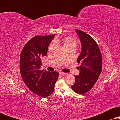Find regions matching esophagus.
I'll use <instances>...</instances> for the list:
<instances>
[{
	"mask_svg": "<svg viewBox=\"0 0 120 120\" xmlns=\"http://www.w3.org/2000/svg\"><path fill=\"white\" fill-rule=\"evenodd\" d=\"M59 73H60V75H65V74H67V73H64V72H62V71H60Z\"/></svg>",
	"mask_w": 120,
	"mask_h": 120,
	"instance_id": "obj_1",
	"label": "esophagus"
}]
</instances>
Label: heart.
<instances>
[{
    "mask_svg": "<svg viewBox=\"0 0 120 120\" xmlns=\"http://www.w3.org/2000/svg\"><path fill=\"white\" fill-rule=\"evenodd\" d=\"M62 44L65 49L67 50L70 49H75L78 44V41L76 39L72 37L67 36L62 39L57 38L53 40L49 46L48 50L49 51H52L55 50L56 45Z\"/></svg>",
    "mask_w": 120,
    "mask_h": 120,
    "instance_id": "heart-1",
    "label": "heart"
}]
</instances>
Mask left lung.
Instances as JSON below:
<instances>
[{
  "label": "left lung",
  "instance_id": "8db88e82",
  "mask_svg": "<svg viewBox=\"0 0 120 120\" xmlns=\"http://www.w3.org/2000/svg\"><path fill=\"white\" fill-rule=\"evenodd\" d=\"M81 41L82 50L77 60L80 74L74 76L75 83L71 89L83 94L93 88L101 74L102 69V56L97 43L92 37L83 31L75 29Z\"/></svg>",
  "mask_w": 120,
  "mask_h": 120
}]
</instances>
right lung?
I'll use <instances>...</instances> for the list:
<instances>
[{
    "label": "right lung",
    "mask_w": 120,
    "mask_h": 120,
    "mask_svg": "<svg viewBox=\"0 0 120 120\" xmlns=\"http://www.w3.org/2000/svg\"><path fill=\"white\" fill-rule=\"evenodd\" d=\"M55 34L37 35L24 45L19 58L21 75L29 90L42 98H46L54 92L58 79L57 71L41 70V58L47 55V49Z\"/></svg>",
    "instance_id": "right-lung-1"
}]
</instances>
